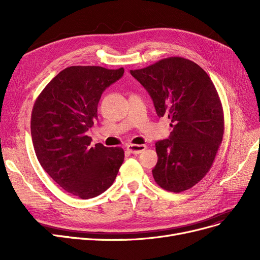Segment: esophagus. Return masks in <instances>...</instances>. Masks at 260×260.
<instances>
[{
	"label": "esophagus",
	"mask_w": 260,
	"mask_h": 260,
	"mask_svg": "<svg viewBox=\"0 0 260 260\" xmlns=\"http://www.w3.org/2000/svg\"><path fill=\"white\" fill-rule=\"evenodd\" d=\"M146 148V145L145 144H141V145H138V144H129L127 146V151L132 154H135V155H138L140 153H142L144 149Z\"/></svg>",
	"instance_id": "34e87169"
}]
</instances>
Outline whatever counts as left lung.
Returning a JSON list of instances; mask_svg holds the SVG:
<instances>
[{"label": "left lung", "mask_w": 260, "mask_h": 260, "mask_svg": "<svg viewBox=\"0 0 260 260\" xmlns=\"http://www.w3.org/2000/svg\"><path fill=\"white\" fill-rule=\"evenodd\" d=\"M151 95L159 117L173 131L156 142L153 176L169 192L180 193L198 183L212 168L224 132L223 109L211 78L195 62L170 57L131 71Z\"/></svg>", "instance_id": "left-lung-1"}]
</instances>
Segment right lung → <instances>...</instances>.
<instances>
[{"instance_id": "add662e5", "label": "right lung", "mask_w": 260, "mask_h": 260, "mask_svg": "<svg viewBox=\"0 0 260 260\" xmlns=\"http://www.w3.org/2000/svg\"><path fill=\"white\" fill-rule=\"evenodd\" d=\"M124 70L71 66L54 77L37 98L31 138L41 167L63 189L81 199L111 186L124 160L121 147L90 146L86 132L97 119L101 94Z\"/></svg>"}]
</instances>
